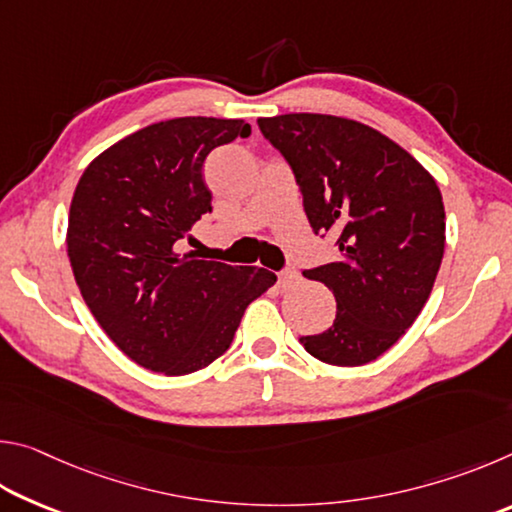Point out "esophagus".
I'll use <instances>...</instances> for the list:
<instances>
[{
  "label": "esophagus",
  "instance_id": "34e87169",
  "mask_svg": "<svg viewBox=\"0 0 512 512\" xmlns=\"http://www.w3.org/2000/svg\"><path fill=\"white\" fill-rule=\"evenodd\" d=\"M298 282H300V275L296 271H282L280 280H277V284H280L282 289H293Z\"/></svg>",
  "mask_w": 512,
  "mask_h": 512
}]
</instances>
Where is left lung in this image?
<instances>
[{
  "label": "left lung",
  "instance_id": "obj_1",
  "mask_svg": "<svg viewBox=\"0 0 512 512\" xmlns=\"http://www.w3.org/2000/svg\"><path fill=\"white\" fill-rule=\"evenodd\" d=\"M296 176L316 235L339 259L302 275L336 298L329 329L302 336L329 366L375 361L413 325L445 253V205L431 173L375 128L314 112L257 119Z\"/></svg>",
  "mask_w": 512,
  "mask_h": 512
}]
</instances>
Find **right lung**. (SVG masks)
Here are the masks:
<instances>
[{
  "mask_svg": "<svg viewBox=\"0 0 512 512\" xmlns=\"http://www.w3.org/2000/svg\"><path fill=\"white\" fill-rule=\"evenodd\" d=\"M248 135L244 119L158 121L94 158L76 185L67 225L76 284L103 332L142 368L176 377L210 366L277 280L178 250L212 212L205 158Z\"/></svg>",
  "mask_w": 512,
  "mask_h": 512,
  "instance_id": "right-lung-1",
  "label": "right lung"
}]
</instances>
